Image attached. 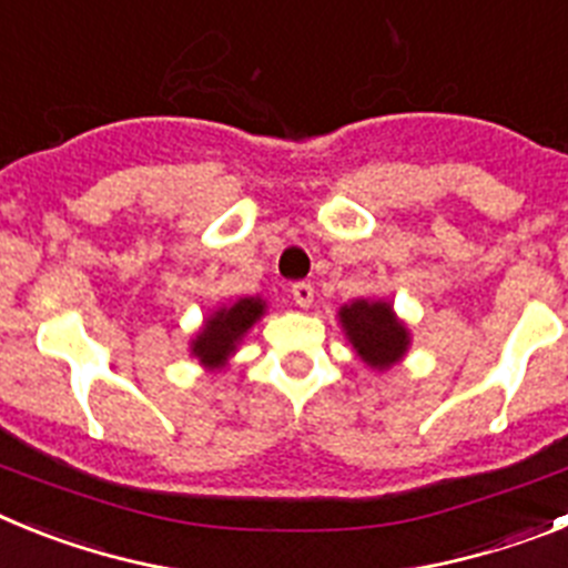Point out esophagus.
<instances>
[{"label":"esophagus","instance_id":"34e87169","mask_svg":"<svg viewBox=\"0 0 568 568\" xmlns=\"http://www.w3.org/2000/svg\"><path fill=\"white\" fill-rule=\"evenodd\" d=\"M290 293H293V301L298 304V307H310L315 298L313 284H307V281H298V284H293V290H290Z\"/></svg>","mask_w":568,"mask_h":568}]
</instances>
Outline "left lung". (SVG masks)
I'll use <instances>...</instances> for the list:
<instances>
[{"mask_svg": "<svg viewBox=\"0 0 568 568\" xmlns=\"http://www.w3.org/2000/svg\"><path fill=\"white\" fill-rule=\"evenodd\" d=\"M341 329L349 338L358 358L373 369H389L398 364L409 349V329L393 313L386 301L355 298L338 310Z\"/></svg>", "mask_w": 568, "mask_h": 568, "instance_id": "left-lung-1", "label": "left lung"}]
</instances>
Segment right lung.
Masks as SVG:
<instances>
[{
  "label": "right lung",
  "instance_id": "right-lung-1",
  "mask_svg": "<svg viewBox=\"0 0 568 568\" xmlns=\"http://www.w3.org/2000/svg\"><path fill=\"white\" fill-rule=\"evenodd\" d=\"M264 310H267V301L258 295H247V298L233 301L230 307H219L204 321L199 335L190 341V353L207 369H222L247 329L264 315Z\"/></svg>",
  "mask_w": 568,
  "mask_h": 568
}]
</instances>
